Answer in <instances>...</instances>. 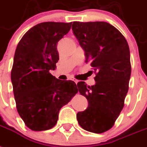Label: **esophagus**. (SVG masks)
<instances>
[{"label":"esophagus","mask_w":147,"mask_h":147,"mask_svg":"<svg viewBox=\"0 0 147 147\" xmlns=\"http://www.w3.org/2000/svg\"><path fill=\"white\" fill-rule=\"evenodd\" d=\"M72 80L74 81V82L75 83H76H76H77V82H79V80H76V79H73Z\"/></svg>","instance_id":"obj_1"}]
</instances>
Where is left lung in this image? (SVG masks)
<instances>
[{"instance_id":"1","label":"left lung","mask_w":147,"mask_h":147,"mask_svg":"<svg viewBox=\"0 0 147 147\" xmlns=\"http://www.w3.org/2000/svg\"><path fill=\"white\" fill-rule=\"evenodd\" d=\"M72 30L96 74L92 86L77 83L88 105L76 119L83 129L100 134L112 128L124 107L131 71L129 47L121 32L107 22H74Z\"/></svg>"}]
</instances>
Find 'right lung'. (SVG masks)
<instances>
[{
	"label": "right lung",
	"mask_w": 147,
	"mask_h": 147,
	"mask_svg": "<svg viewBox=\"0 0 147 147\" xmlns=\"http://www.w3.org/2000/svg\"><path fill=\"white\" fill-rule=\"evenodd\" d=\"M71 22L40 23L29 29L15 52L11 81L17 111L33 131L55 125L60 109L78 92L72 80H60L49 73L59 60L58 42L69 32Z\"/></svg>",
	"instance_id": "obj_1"
}]
</instances>
